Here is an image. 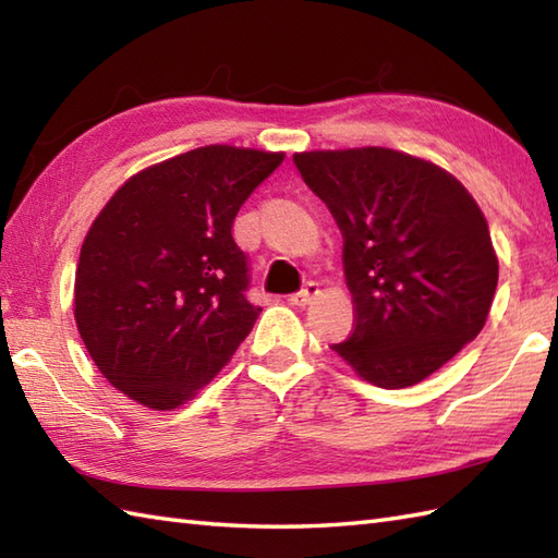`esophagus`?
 Returning <instances> with one entry per match:
<instances>
[{"instance_id":"34e87169","label":"esophagus","mask_w":558,"mask_h":558,"mask_svg":"<svg viewBox=\"0 0 558 558\" xmlns=\"http://www.w3.org/2000/svg\"><path fill=\"white\" fill-rule=\"evenodd\" d=\"M316 294H318V282H306V286L300 292L290 294L288 302L294 304V306H304V304H310L316 298Z\"/></svg>"}]
</instances>
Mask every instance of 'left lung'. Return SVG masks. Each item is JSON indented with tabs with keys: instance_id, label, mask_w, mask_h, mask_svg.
<instances>
[{
	"instance_id": "obj_1",
	"label": "left lung",
	"mask_w": 558,
	"mask_h": 558,
	"mask_svg": "<svg viewBox=\"0 0 558 558\" xmlns=\"http://www.w3.org/2000/svg\"><path fill=\"white\" fill-rule=\"evenodd\" d=\"M342 232L357 324L338 352L364 381L408 388L477 338L499 282L487 220L453 174L390 148L298 153Z\"/></svg>"
}]
</instances>
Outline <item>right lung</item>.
Listing matches in <instances>:
<instances>
[{"label":"right lung","mask_w":558,"mask_h":558,"mask_svg":"<svg viewBox=\"0 0 558 558\" xmlns=\"http://www.w3.org/2000/svg\"><path fill=\"white\" fill-rule=\"evenodd\" d=\"M282 153L206 146L132 177L83 240L76 326L108 381L153 410L196 396L254 328L232 225Z\"/></svg>","instance_id":"right-lung-1"}]
</instances>
